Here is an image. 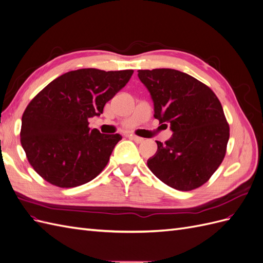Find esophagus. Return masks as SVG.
I'll use <instances>...</instances> for the list:
<instances>
[{
	"instance_id": "esophagus-1",
	"label": "esophagus",
	"mask_w": 263,
	"mask_h": 263,
	"mask_svg": "<svg viewBox=\"0 0 263 263\" xmlns=\"http://www.w3.org/2000/svg\"><path fill=\"white\" fill-rule=\"evenodd\" d=\"M129 139L134 140L135 142H137V144H140V142L144 141V138L138 137V136H135V135H129Z\"/></svg>"
}]
</instances>
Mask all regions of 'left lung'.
Instances as JSON below:
<instances>
[{"label":"left lung","instance_id":"1","mask_svg":"<svg viewBox=\"0 0 263 263\" xmlns=\"http://www.w3.org/2000/svg\"><path fill=\"white\" fill-rule=\"evenodd\" d=\"M138 78L153 99L155 118L173 132L164 144L156 141L148 168L176 190L203 185L220 165L229 139L219 100L208 85L174 69L138 70Z\"/></svg>","mask_w":263,"mask_h":263}]
</instances>
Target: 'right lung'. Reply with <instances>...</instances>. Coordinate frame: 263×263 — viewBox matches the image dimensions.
I'll return each instance as SVG.
<instances>
[{
	"label": "right lung",
	"instance_id": "obj_1",
	"mask_svg": "<svg viewBox=\"0 0 263 263\" xmlns=\"http://www.w3.org/2000/svg\"><path fill=\"white\" fill-rule=\"evenodd\" d=\"M133 73L93 68L70 71L30 101L22 117L21 142L39 176L59 187L82 185L99 176L122 136L91 129L87 119L103 113Z\"/></svg>",
	"mask_w": 263,
	"mask_h": 263
}]
</instances>
